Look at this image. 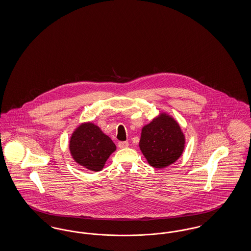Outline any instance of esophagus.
Segmentation results:
<instances>
[{"mask_svg":"<svg viewBox=\"0 0 251 251\" xmlns=\"http://www.w3.org/2000/svg\"><path fill=\"white\" fill-rule=\"evenodd\" d=\"M127 147H129V143L127 141H123V142H120L119 143V148L120 149H125Z\"/></svg>","mask_w":251,"mask_h":251,"instance_id":"34e87169","label":"esophagus"}]
</instances>
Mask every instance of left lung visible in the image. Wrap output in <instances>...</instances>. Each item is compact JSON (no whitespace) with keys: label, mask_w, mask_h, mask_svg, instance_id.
<instances>
[{"label":"left lung","mask_w":251,"mask_h":251,"mask_svg":"<svg viewBox=\"0 0 251 251\" xmlns=\"http://www.w3.org/2000/svg\"><path fill=\"white\" fill-rule=\"evenodd\" d=\"M185 135L178 121L167 112H161L143 126L139 148L150 166L164 168L175 163L182 154Z\"/></svg>","instance_id":"obj_1"}]
</instances>
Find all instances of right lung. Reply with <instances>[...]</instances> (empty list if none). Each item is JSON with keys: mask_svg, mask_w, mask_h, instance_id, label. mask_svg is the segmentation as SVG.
<instances>
[{"mask_svg": "<svg viewBox=\"0 0 251 251\" xmlns=\"http://www.w3.org/2000/svg\"><path fill=\"white\" fill-rule=\"evenodd\" d=\"M69 150L79 166L97 172L104 167L117 147L98 125L86 121L74 129L70 137Z\"/></svg>", "mask_w": 251, "mask_h": 251, "instance_id": "add662e5", "label": "right lung"}]
</instances>
